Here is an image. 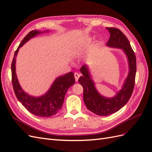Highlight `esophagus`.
I'll return each instance as SVG.
<instances>
[{
	"label": "esophagus",
	"instance_id": "esophagus-1",
	"mask_svg": "<svg viewBox=\"0 0 152 152\" xmlns=\"http://www.w3.org/2000/svg\"><path fill=\"white\" fill-rule=\"evenodd\" d=\"M74 76H75V81L76 82H78V80H79V77H80V74H79V73L75 72L74 73Z\"/></svg>",
	"mask_w": 152,
	"mask_h": 152
}]
</instances>
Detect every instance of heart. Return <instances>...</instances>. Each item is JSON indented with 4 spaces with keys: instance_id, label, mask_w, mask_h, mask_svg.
I'll use <instances>...</instances> for the list:
<instances>
[{
    "instance_id": "obj_1",
    "label": "heart",
    "mask_w": 152,
    "mask_h": 152,
    "mask_svg": "<svg viewBox=\"0 0 152 152\" xmlns=\"http://www.w3.org/2000/svg\"><path fill=\"white\" fill-rule=\"evenodd\" d=\"M92 39H93V38H92V37H91V38H89V39H88V41H89V42H91V41L92 40Z\"/></svg>"
}]
</instances>
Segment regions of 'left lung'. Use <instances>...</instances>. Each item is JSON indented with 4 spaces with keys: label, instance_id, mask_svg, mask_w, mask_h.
I'll return each instance as SVG.
<instances>
[{
    "label": "left lung",
    "instance_id": "obj_1",
    "mask_svg": "<svg viewBox=\"0 0 152 152\" xmlns=\"http://www.w3.org/2000/svg\"><path fill=\"white\" fill-rule=\"evenodd\" d=\"M110 36L107 46L122 49L127 58L129 73L121 89L112 98L101 94L92 79L89 67L84 65L80 68L79 82L84 89V102L89 110L99 116H107L117 112L129 100L134 89L136 73V58L128 39L122 32L115 28H107Z\"/></svg>",
    "mask_w": 152,
    "mask_h": 152
}]
</instances>
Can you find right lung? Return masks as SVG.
I'll return each mask as SVG.
<instances>
[{
  "label": "right lung",
  "mask_w": 152,
  "mask_h": 152,
  "mask_svg": "<svg viewBox=\"0 0 152 152\" xmlns=\"http://www.w3.org/2000/svg\"><path fill=\"white\" fill-rule=\"evenodd\" d=\"M48 31H41L36 30L30 31L23 39L15 51L11 65L12 83L16 98L29 112L42 117H51L59 112L63 106L67 90L75 82L74 74L70 72L57 77L49 90L42 96H31L21 88L16 73V58L19 49L31 39Z\"/></svg>",
  "instance_id": "obj_1"
}]
</instances>
